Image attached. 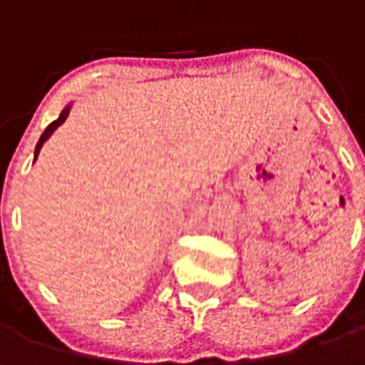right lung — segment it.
<instances>
[{
  "label": "right lung",
  "instance_id": "right-lung-1",
  "mask_svg": "<svg viewBox=\"0 0 365 365\" xmlns=\"http://www.w3.org/2000/svg\"><path fill=\"white\" fill-rule=\"evenodd\" d=\"M68 113H70V105H68V107H66V108H64L62 113H60V117H58L56 120H52V123H50V125L46 127V131L42 133V137H40V141H38V145H36V151H34V158H38V153H40V149H42V145H44L46 139H48V137H50V135H52V133L56 131L58 127H60V125H62V123L66 120V117H68ZM34 161H36V159H34Z\"/></svg>",
  "mask_w": 365,
  "mask_h": 365
}]
</instances>
